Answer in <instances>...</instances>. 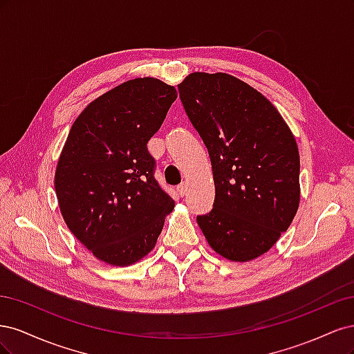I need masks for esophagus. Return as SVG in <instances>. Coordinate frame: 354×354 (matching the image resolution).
Here are the masks:
<instances>
[{"label":"esophagus","instance_id":"1","mask_svg":"<svg viewBox=\"0 0 354 354\" xmlns=\"http://www.w3.org/2000/svg\"><path fill=\"white\" fill-rule=\"evenodd\" d=\"M177 192H178V195H180L181 198L186 196V194H187V185H186V183L178 185V186H177Z\"/></svg>","mask_w":354,"mask_h":354}]
</instances>
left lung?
<instances>
[{
	"label": "left lung",
	"instance_id": "obj_1",
	"mask_svg": "<svg viewBox=\"0 0 354 354\" xmlns=\"http://www.w3.org/2000/svg\"><path fill=\"white\" fill-rule=\"evenodd\" d=\"M180 100L207 146L216 199L196 221L211 248L232 261L269 251L299 202V155L281 113L261 93L227 73L195 72Z\"/></svg>",
	"mask_w": 354,
	"mask_h": 354
}]
</instances>
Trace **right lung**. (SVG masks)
Instances as JSON below:
<instances>
[{
	"label": "right lung",
	"instance_id": "right-lung-1",
	"mask_svg": "<svg viewBox=\"0 0 354 354\" xmlns=\"http://www.w3.org/2000/svg\"><path fill=\"white\" fill-rule=\"evenodd\" d=\"M177 91L136 78L91 102L73 122L55 176L69 230L99 260L130 266L153 250L174 201L155 178L147 142Z\"/></svg>",
	"mask_w": 354,
	"mask_h": 354
}]
</instances>
